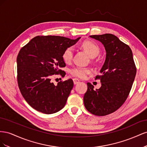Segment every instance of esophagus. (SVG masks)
<instances>
[{"label":"esophagus","instance_id":"1","mask_svg":"<svg viewBox=\"0 0 147 147\" xmlns=\"http://www.w3.org/2000/svg\"><path fill=\"white\" fill-rule=\"evenodd\" d=\"M73 82H74V84H77L78 83H80V80H79L77 79V78H74L73 79Z\"/></svg>","mask_w":147,"mask_h":147}]
</instances>
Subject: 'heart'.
Listing matches in <instances>:
<instances>
[{"label": "heart", "mask_w": 147, "mask_h": 147, "mask_svg": "<svg viewBox=\"0 0 147 147\" xmlns=\"http://www.w3.org/2000/svg\"><path fill=\"white\" fill-rule=\"evenodd\" d=\"M80 47L85 50L91 57H96L100 52V48L97 44L91 40H85L80 45ZM74 48L72 46L67 48L64 51L62 57L64 62L66 64H70L73 60L74 55ZM92 70L88 67H83L80 66H77L70 70V74L72 76L79 78H86L88 74H91Z\"/></svg>", "instance_id": "b5f03b06"}]
</instances>
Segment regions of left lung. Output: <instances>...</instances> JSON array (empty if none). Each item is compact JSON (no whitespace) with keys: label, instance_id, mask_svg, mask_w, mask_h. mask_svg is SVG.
<instances>
[{"label":"left lung","instance_id":"1","mask_svg":"<svg viewBox=\"0 0 147 147\" xmlns=\"http://www.w3.org/2000/svg\"><path fill=\"white\" fill-rule=\"evenodd\" d=\"M90 37L103 44L106 59L97 75L101 86L94 90L88 83L83 102L86 110L96 116H105L117 110L126 101L136 75V67L130 47L111 34L93 35Z\"/></svg>","mask_w":147,"mask_h":147}]
</instances>
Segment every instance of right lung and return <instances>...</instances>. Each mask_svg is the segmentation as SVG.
Masks as SVG:
<instances>
[{"label": "right lung", "mask_w": 147, "mask_h": 147, "mask_svg": "<svg viewBox=\"0 0 147 147\" xmlns=\"http://www.w3.org/2000/svg\"><path fill=\"white\" fill-rule=\"evenodd\" d=\"M80 37L72 40L55 35L37 36L22 48L17 56V80L20 92L33 109L45 114L58 112L65 106L74 86L72 79L55 85L53 75L65 73L62 55Z\"/></svg>", "instance_id": "right-lung-1"}]
</instances>
